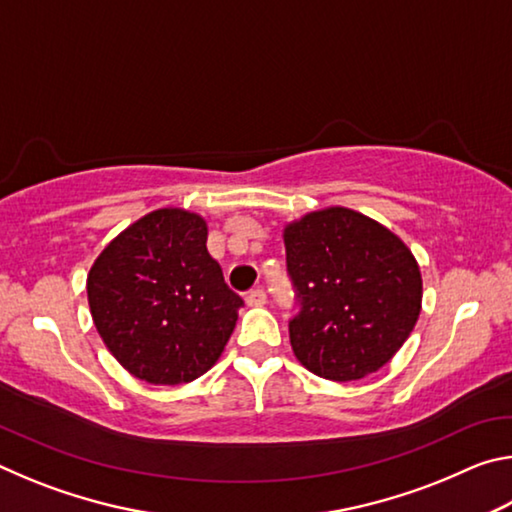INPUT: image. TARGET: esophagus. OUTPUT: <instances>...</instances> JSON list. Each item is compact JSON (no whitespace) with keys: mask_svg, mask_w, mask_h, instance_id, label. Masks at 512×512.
<instances>
[{"mask_svg":"<svg viewBox=\"0 0 512 512\" xmlns=\"http://www.w3.org/2000/svg\"><path fill=\"white\" fill-rule=\"evenodd\" d=\"M246 302H248L250 307H262V305H266V291H264V289H253V291H248Z\"/></svg>","mask_w":512,"mask_h":512,"instance_id":"obj_1","label":"esophagus"}]
</instances>
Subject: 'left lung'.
Here are the masks:
<instances>
[{
  "label": "left lung",
  "mask_w": 512,
  "mask_h": 512,
  "mask_svg": "<svg viewBox=\"0 0 512 512\" xmlns=\"http://www.w3.org/2000/svg\"><path fill=\"white\" fill-rule=\"evenodd\" d=\"M298 314L293 354L332 381L363 379L393 359L422 307L420 266L404 241L348 207L305 214L284 228Z\"/></svg>",
  "instance_id": "obj_1"
}]
</instances>
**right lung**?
Segmentation results:
<instances>
[{
    "instance_id": "1",
    "label": "right lung",
    "mask_w": 512,
    "mask_h": 512,
    "mask_svg": "<svg viewBox=\"0 0 512 512\" xmlns=\"http://www.w3.org/2000/svg\"><path fill=\"white\" fill-rule=\"evenodd\" d=\"M207 225L180 207L142 216L103 248L88 302L106 348L149 384H187L210 370L244 305L205 248Z\"/></svg>"
}]
</instances>
